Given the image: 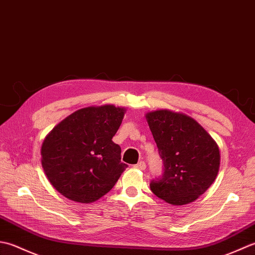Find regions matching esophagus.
Listing matches in <instances>:
<instances>
[{"label":"esophagus","mask_w":255,"mask_h":255,"mask_svg":"<svg viewBox=\"0 0 255 255\" xmlns=\"http://www.w3.org/2000/svg\"><path fill=\"white\" fill-rule=\"evenodd\" d=\"M135 168L137 169H141V170H144L145 168H146V164H145L144 162H138L136 165H134Z\"/></svg>","instance_id":"esophagus-1"}]
</instances>
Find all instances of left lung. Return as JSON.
I'll list each match as a JSON object with an SVG mask.
<instances>
[{"instance_id": "left-lung-1", "label": "left lung", "mask_w": 255, "mask_h": 255, "mask_svg": "<svg viewBox=\"0 0 255 255\" xmlns=\"http://www.w3.org/2000/svg\"><path fill=\"white\" fill-rule=\"evenodd\" d=\"M146 120L164 164L162 177L150 181V190L170 205L193 202L219 171L217 143L198 122L183 113L157 110L148 112Z\"/></svg>"}]
</instances>
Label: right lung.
<instances>
[{"label": "right lung", "mask_w": 255, "mask_h": 255, "mask_svg": "<svg viewBox=\"0 0 255 255\" xmlns=\"http://www.w3.org/2000/svg\"><path fill=\"white\" fill-rule=\"evenodd\" d=\"M124 108L111 105L80 109L51 129L41 145V166L49 183L66 198L89 204L116 185L128 167L112 141Z\"/></svg>", "instance_id": "obj_1"}]
</instances>
